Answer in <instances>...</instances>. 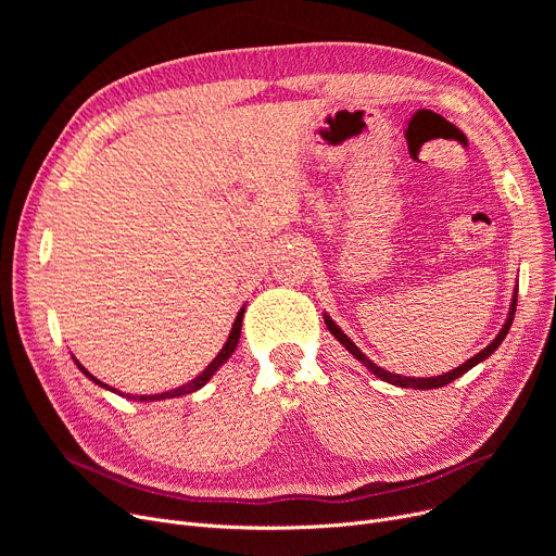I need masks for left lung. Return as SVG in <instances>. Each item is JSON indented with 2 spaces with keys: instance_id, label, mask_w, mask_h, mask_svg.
<instances>
[{
  "instance_id": "1",
  "label": "left lung",
  "mask_w": 556,
  "mask_h": 556,
  "mask_svg": "<svg viewBox=\"0 0 556 556\" xmlns=\"http://www.w3.org/2000/svg\"><path fill=\"white\" fill-rule=\"evenodd\" d=\"M516 298H518V290L514 293V300H511V311H509V317H507V323H505V327L501 329V333L495 336V340L489 344V346H484L482 352L478 354V356H473V358H469L466 361L464 365H459L457 369H453V371H446L444 376H434V378H407V376H399V374H392V371H388V369H383V367H378V365H374L361 349L349 340L344 333H342V329L333 323V319L329 317V315H325V323H327V329L346 346V352L349 354H354L374 376H378V378H383V381H388V383H392V386H399V388H415V390H432V388H444V386H448V383H453L457 376H462V374H466L469 371L471 367H476L478 363H482L484 358H489L495 349L501 346V342L505 340V336L509 333V327H511V319H514V313H516Z\"/></svg>"
}]
</instances>
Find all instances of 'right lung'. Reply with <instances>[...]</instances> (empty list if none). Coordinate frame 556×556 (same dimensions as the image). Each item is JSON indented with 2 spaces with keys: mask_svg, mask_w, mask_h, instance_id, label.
I'll return each instance as SVG.
<instances>
[{
  "mask_svg": "<svg viewBox=\"0 0 556 556\" xmlns=\"http://www.w3.org/2000/svg\"><path fill=\"white\" fill-rule=\"evenodd\" d=\"M243 313H245V308H241L239 311V315H237V319H233V327H231V331H229V338H227V342H225V346L220 349L218 352V356L207 365V369H204L198 378H193L191 383H187V386H182V388H178V390H170V392H162V394H153V396H135V394H122V396H126V399H132V401H160V399H175V396H185V394H191V392H195V390H200L204 383L210 381V378L214 376V371L233 354V349H237V344H239V338H241V327H243ZM76 365H78V361H76ZM80 367V365H78ZM83 369V367H80ZM83 374L90 378V381H94L97 386H101V388H108L105 383H101L99 378H94L90 371H85L83 369ZM108 390H112V388H108ZM112 392H116V390H112Z\"/></svg>",
  "mask_w": 556,
  "mask_h": 556,
  "instance_id": "add662e5",
  "label": "right lung"
}]
</instances>
